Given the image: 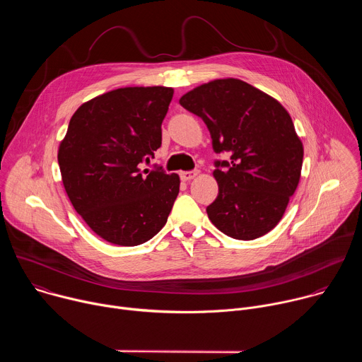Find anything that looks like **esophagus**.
<instances>
[{
  "instance_id": "34e87169",
  "label": "esophagus",
  "mask_w": 362,
  "mask_h": 362,
  "mask_svg": "<svg viewBox=\"0 0 362 362\" xmlns=\"http://www.w3.org/2000/svg\"><path fill=\"white\" fill-rule=\"evenodd\" d=\"M197 170H190V172H180V179L182 180H185V182H189V180H192L193 177H196L197 176Z\"/></svg>"
}]
</instances>
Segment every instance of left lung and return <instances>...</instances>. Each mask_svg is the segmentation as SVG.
Here are the masks:
<instances>
[{
	"instance_id": "obj_1",
	"label": "left lung",
	"mask_w": 362,
	"mask_h": 362,
	"mask_svg": "<svg viewBox=\"0 0 362 362\" xmlns=\"http://www.w3.org/2000/svg\"><path fill=\"white\" fill-rule=\"evenodd\" d=\"M180 105L208 126L216 160L218 197L206 208L225 235L252 240L272 230L295 193L303 147L278 100L242 80L221 78L182 95Z\"/></svg>"
}]
</instances>
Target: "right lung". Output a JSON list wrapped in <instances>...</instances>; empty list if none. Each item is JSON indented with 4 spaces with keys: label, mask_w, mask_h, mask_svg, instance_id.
I'll list each match as a JSON object with an SVG mask.
<instances>
[{
    "label": "right lung",
    "mask_w": 362,
    "mask_h": 362,
    "mask_svg": "<svg viewBox=\"0 0 362 362\" xmlns=\"http://www.w3.org/2000/svg\"><path fill=\"white\" fill-rule=\"evenodd\" d=\"M170 87H124L91 98L73 115L59 147L67 196L90 229L120 246L147 242L166 225L180 179L141 170L162 144Z\"/></svg>",
    "instance_id": "add662e5"
}]
</instances>
